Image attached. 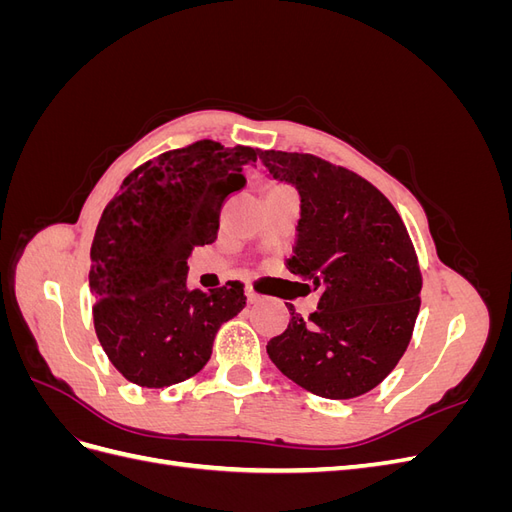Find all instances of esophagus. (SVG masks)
I'll return each instance as SVG.
<instances>
[{"label":"esophagus","instance_id":"34e87169","mask_svg":"<svg viewBox=\"0 0 512 512\" xmlns=\"http://www.w3.org/2000/svg\"><path fill=\"white\" fill-rule=\"evenodd\" d=\"M245 297H247V303H256L258 301V292L254 286H245Z\"/></svg>","mask_w":512,"mask_h":512}]
</instances>
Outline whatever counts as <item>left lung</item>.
Here are the masks:
<instances>
[{"label": "left lung", "instance_id": "left-lung-1", "mask_svg": "<svg viewBox=\"0 0 512 512\" xmlns=\"http://www.w3.org/2000/svg\"><path fill=\"white\" fill-rule=\"evenodd\" d=\"M273 179L299 190L301 220L286 267L320 290L309 318L290 309L269 359L301 389L352 399L404 356L421 307V269L408 230L380 190L312 153L260 151ZM299 284V282H297Z\"/></svg>", "mask_w": 512, "mask_h": 512}]
</instances>
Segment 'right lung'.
Returning a JSON list of instances; mask_svg holds the SVG:
<instances>
[{"instance_id": "obj_1", "label": "right lung", "mask_w": 512, "mask_h": 512, "mask_svg": "<svg viewBox=\"0 0 512 512\" xmlns=\"http://www.w3.org/2000/svg\"><path fill=\"white\" fill-rule=\"evenodd\" d=\"M260 149L198 141L123 179L91 243L96 335L119 374L147 389L192 378L222 324L245 307L243 284L188 288L194 247L213 243L224 200L245 185Z\"/></svg>"}]
</instances>
